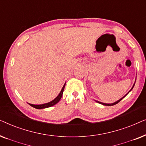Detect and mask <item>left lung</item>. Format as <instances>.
I'll return each instance as SVG.
<instances>
[{
  "label": "left lung",
  "mask_w": 146,
  "mask_h": 146,
  "mask_svg": "<svg viewBox=\"0 0 146 146\" xmlns=\"http://www.w3.org/2000/svg\"><path fill=\"white\" fill-rule=\"evenodd\" d=\"M135 80H136V78H135ZM135 82H134V84H133V86H132V88H131V90H129V91L128 92H127V93L126 94H125V95L124 96H123L122 98H120V99H119V100H117V101H116V102H113V103H111V104H106V103H103V102H99V101H97V100H95V101H96V102H98V103H100V104H102V105H104V106H113V105H115V104H117V103H118V102H120V101L121 100H122V99L123 98H124V97H125V96H127V94H128V93L129 92H130V91L131 90H132V89H133V86H134V85H135Z\"/></svg>",
  "instance_id": "left-lung-1"
}]
</instances>
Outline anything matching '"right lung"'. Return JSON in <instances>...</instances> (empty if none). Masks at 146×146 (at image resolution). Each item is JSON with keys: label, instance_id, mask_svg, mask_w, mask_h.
I'll return each mask as SVG.
<instances>
[{"label": "right lung", "instance_id": "right-lung-1", "mask_svg": "<svg viewBox=\"0 0 146 146\" xmlns=\"http://www.w3.org/2000/svg\"><path fill=\"white\" fill-rule=\"evenodd\" d=\"M65 85H66V83L64 84V85L63 86L60 92L58 95V96L56 98L53 100H52L50 102H48V103H46V104H39V105H35V104H30L29 103V104L30 106H31L32 107L35 108H36V109H44V108H49V107H51L52 106L56 104L60 100L62 96V94H63V92H64V87H65Z\"/></svg>", "mask_w": 146, "mask_h": 146}]
</instances>
